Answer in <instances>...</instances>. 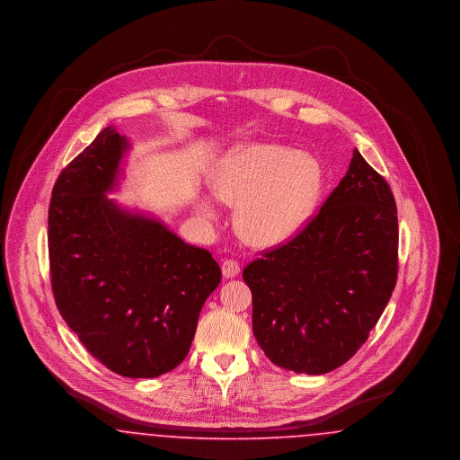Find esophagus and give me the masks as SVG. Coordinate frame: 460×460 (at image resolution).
I'll use <instances>...</instances> for the list:
<instances>
[{
	"instance_id": "1",
	"label": "esophagus",
	"mask_w": 460,
	"mask_h": 460,
	"mask_svg": "<svg viewBox=\"0 0 460 460\" xmlns=\"http://www.w3.org/2000/svg\"><path fill=\"white\" fill-rule=\"evenodd\" d=\"M240 274V263L236 261H231V259H226L222 262V276L227 278V279H233Z\"/></svg>"
}]
</instances>
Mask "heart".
<instances>
[{"mask_svg":"<svg viewBox=\"0 0 460 460\" xmlns=\"http://www.w3.org/2000/svg\"><path fill=\"white\" fill-rule=\"evenodd\" d=\"M323 184L314 156L295 154L279 145H252L227 156L212 175V191L220 201L238 205L241 238L270 248L295 236L308 219ZM197 214L217 217L210 199L199 198Z\"/></svg>","mask_w":460,"mask_h":460,"instance_id":"obj_1","label":"heart"}]
</instances>
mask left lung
Here are the masks:
<instances>
[{"label":"left lung","instance_id":"1","mask_svg":"<svg viewBox=\"0 0 460 460\" xmlns=\"http://www.w3.org/2000/svg\"><path fill=\"white\" fill-rule=\"evenodd\" d=\"M396 274L394 193L353 150L347 174L319 214L243 270L257 343L286 371H334L367 341Z\"/></svg>","mask_w":460,"mask_h":460}]
</instances>
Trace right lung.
<instances>
[{"label": "right lung", "mask_w": 460, "mask_h": 460, "mask_svg": "<svg viewBox=\"0 0 460 460\" xmlns=\"http://www.w3.org/2000/svg\"><path fill=\"white\" fill-rule=\"evenodd\" d=\"M128 150L109 126L58 175L48 210L51 288L94 358L126 377H156L186 358L220 267L210 252L107 197Z\"/></svg>", "instance_id": "1"}]
</instances>
